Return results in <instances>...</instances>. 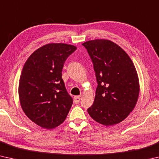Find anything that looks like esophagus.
<instances>
[{
	"label": "esophagus",
	"mask_w": 159,
	"mask_h": 159,
	"mask_svg": "<svg viewBox=\"0 0 159 159\" xmlns=\"http://www.w3.org/2000/svg\"><path fill=\"white\" fill-rule=\"evenodd\" d=\"M80 100V96H76V97H74V102L75 104H79Z\"/></svg>",
	"instance_id": "esophagus-1"
}]
</instances>
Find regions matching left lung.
Instances as JSON below:
<instances>
[{"instance_id": "1", "label": "left lung", "mask_w": 159, "mask_h": 159, "mask_svg": "<svg viewBox=\"0 0 159 159\" xmlns=\"http://www.w3.org/2000/svg\"><path fill=\"white\" fill-rule=\"evenodd\" d=\"M82 45L93 61L98 83L88 114L104 125L119 123L133 111L139 97V79L133 61L109 40L96 39Z\"/></svg>"}]
</instances>
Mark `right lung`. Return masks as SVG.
Masks as SVG:
<instances>
[{
  "label": "right lung",
  "instance_id": "obj_1",
  "mask_svg": "<svg viewBox=\"0 0 159 159\" xmlns=\"http://www.w3.org/2000/svg\"><path fill=\"white\" fill-rule=\"evenodd\" d=\"M76 47L65 43L45 45L31 54L19 82L21 108L38 125L52 129L61 124L73 104L61 71L64 61Z\"/></svg>",
  "mask_w": 159,
  "mask_h": 159
}]
</instances>
